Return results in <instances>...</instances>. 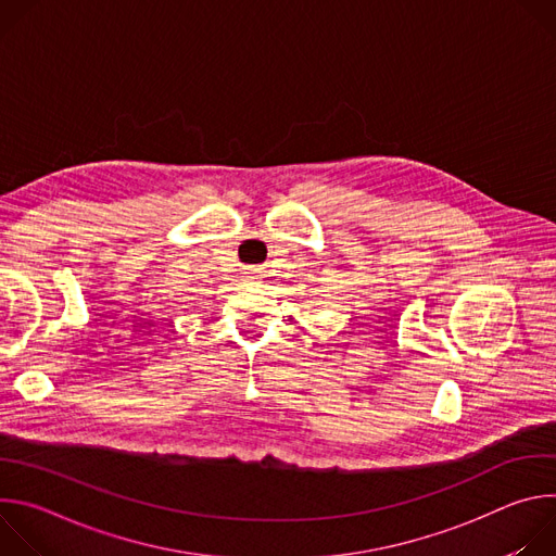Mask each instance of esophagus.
Returning a JSON list of instances; mask_svg holds the SVG:
<instances>
[{"instance_id":"obj_1","label":"esophagus","mask_w":556,"mask_h":556,"mask_svg":"<svg viewBox=\"0 0 556 556\" xmlns=\"http://www.w3.org/2000/svg\"><path fill=\"white\" fill-rule=\"evenodd\" d=\"M251 281H255V277H251Z\"/></svg>"}]
</instances>
